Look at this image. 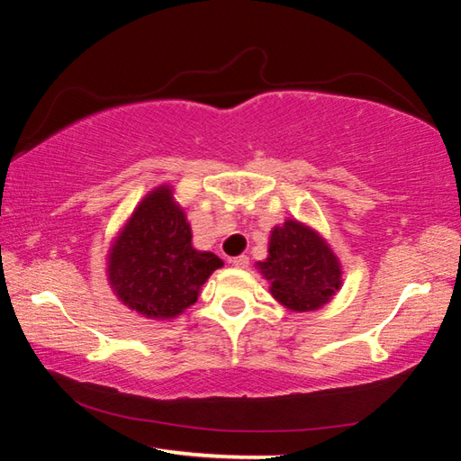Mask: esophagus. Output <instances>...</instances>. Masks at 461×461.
<instances>
[{"instance_id": "1", "label": "esophagus", "mask_w": 461, "mask_h": 461, "mask_svg": "<svg viewBox=\"0 0 461 461\" xmlns=\"http://www.w3.org/2000/svg\"><path fill=\"white\" fill-rule=\"evenodd\" d=\"M230 262H231V264H233V267H236V268H248V264H249V258H248V256H244V254H241V256H236V258H231Z\"/></svg>"}]
</instances>
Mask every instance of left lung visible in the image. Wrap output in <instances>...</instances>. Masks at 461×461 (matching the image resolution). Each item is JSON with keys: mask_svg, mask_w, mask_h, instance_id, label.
<instances>
[{"mask_svg": "<svg viewBox=\"0 0 461 461\" xmlns=\"http://www.w3.org/2000/svg\"><path fill=\"white\" fill-rule=\"evenodd\" d=\"M256 267L270 283V294L296 313L321 309L341 288L339 258L321 233L299 220L275 225L268 258Z\"/></svg>", "mask_w": 461, "mask_h": 461, "instance_id": "8db88e82", "label": "left lung"}]
</instances>
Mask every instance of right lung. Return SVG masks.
<instances>
[{
    "label": "right lung",
    "mask_w": 461,
    "mask_h": 461,
    "mask_svg": "<svg viewBox=\"0 0 461 461\" xmlns=\"http://www.w3.org/2000/svg\"><path fill=\"white\" fill-rule=\"evenodd\" d=\"M191 225L170 185L138 203L107 249V280L128 309L168 321L197 303L201 286L223 267L213 252L193 248Z\"/></svg>",
    "instance_id": "1"
}]
</instances>
